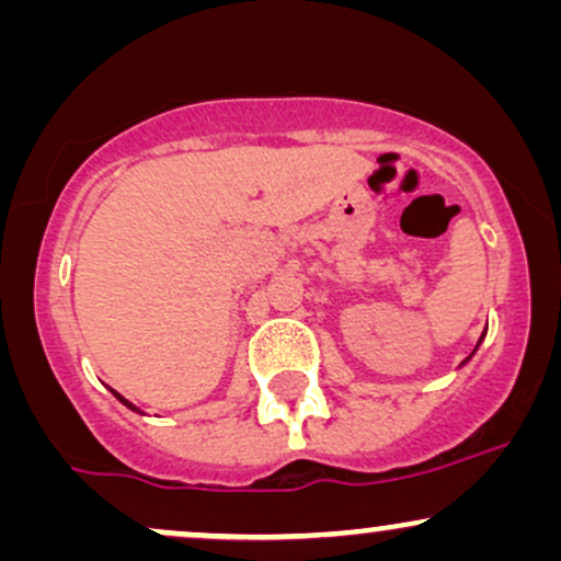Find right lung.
Segmentation results:
<instances>
[{
  "label": "right lung",
  "mask_w": 561,
  "mask_h": 561,
  "mask_svg": "<svg viewBox=\"0 0 561 561\" xmlns=\"http://www.w3.org/2000/svg\"><path fill=\"white\" fill-rule=\"evenodd\" d=\"M115 396H118V392H115ZM118 401H121V403H126V405H128V409H134V405H131V403H128V401H126V398H121V396H118Z\"/></svg>",
  "instance_id": "obj_1"
}]
</instances>
